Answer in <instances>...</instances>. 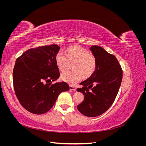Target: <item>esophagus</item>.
<instances>
[{"instance_id":"obj_1","label":"esophagus","mask_w":146,"mask_h":146,"mask_svg":"<svg viewBox=\"0 0 146 146\" xmlns=\"http://www.w3.org/2000/svg\"><path fill=\"white\" fill-rule=\"evenodd\" d=\"M70 90H72V91H76V87L74 86H72V85H70Z\"/></svg>"}]
</instances>
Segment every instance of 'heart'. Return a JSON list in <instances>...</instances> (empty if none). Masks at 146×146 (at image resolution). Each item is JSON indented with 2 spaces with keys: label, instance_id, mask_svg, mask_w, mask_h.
Listing matches in <instances>:
<instances>
[{
  "label": "heart",
  "instance_id": "heart-1",
  "mask_svg": "<svg viewBox=\"0 0 146 146\" xmlns=\"http://www.w3.org/2000/svg\"><path fill=\"white\" fill-rule=\"evenodd\" d=\"M56 63L61 71L68 69L74 63L73 71H66L61 75V80L70 84H76L83 77H89L96 68V59L91 52L81 46H74L66 50V54L60 51L56 56Z\"/></svg>",
  "mask_w": 146,
  "mask_h": 146
}]
</instances>
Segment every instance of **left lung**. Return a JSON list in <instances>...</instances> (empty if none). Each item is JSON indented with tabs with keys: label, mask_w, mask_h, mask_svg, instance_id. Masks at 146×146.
Wrapping results in <instances>:
<instances>
[{
	"label": "left lung",
	"mask_w": 146,
	"mask_h": 146,
	"mask_svg": "<svg viewBox=\"0 0 146 146\" xmlns=\"http://www.w3.org/2000/svg\"><path fill=\"white\" fill-rule=\"evenodd\" d=\"M90 49L96 59V68L89 78L80 83L83 87L77 89L84 95L77 109L86 116L96 117L114 102L121 85L122 70L116 56L102 47L92 46Z\"/></svg>",
	"instance_id": "8db88e82"
}]
</instances>
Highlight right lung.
I'll list each match as a JSON object with an SVG mask.
<instances>
[{
    "instance_id": "obj_1",
    "label": "right lung",
    "mask_w": 146,
    "mask_h": 146,
    "mask_svg": "<svg viewBox=\"0 0 146 146\" xmlns=\"http://www.w3.org/2000/svg\"><path fill=\"white\" fill-rule=\"evenodd\" d=\"M60 48L56 44L30 48L16 61L13 72L15 94L21 105L30 113L47 112L61 92L69 90L64 82L52 84L60 76L56 63Z\"/></svg>"
}]
</instances>
